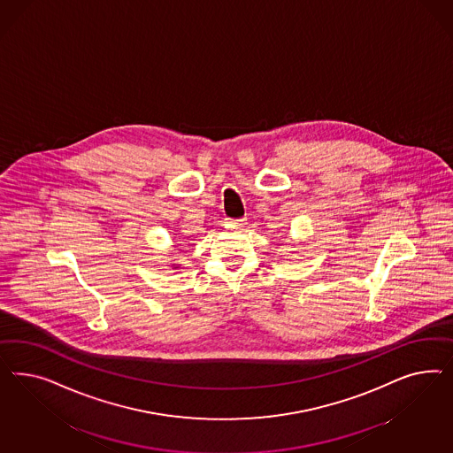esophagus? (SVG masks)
Returning a JSON list of instances; mask_svg holds the SVG:
<instances>
[{
  "mask_svg": "<svg viewBox=\"0 0 453 453\" xmlns=\"http://www.w3.org/2000/svg\"><path fill=\"white\" fill-rule=\"evenodd\" d=\"M227 220V224L229 226H233V227H244L247 224L246 218H241V219H226Z\"/></svg>",
  "mask_w": 453,
  "mask_h": 453,
  "instance_id": "1",
  "label": "esophagus"
}]
</instances>
